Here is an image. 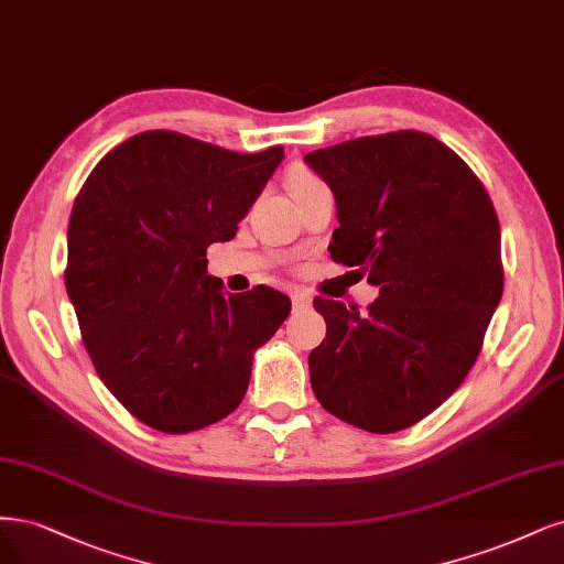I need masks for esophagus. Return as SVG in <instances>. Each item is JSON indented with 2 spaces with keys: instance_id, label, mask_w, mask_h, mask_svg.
Listing matches in <instances>:
<instances>
[{
  "instance_id": "34e87169",
  "label": "esophagus",
  "mask_w": 564,
  "mask_h": 564,
  "mask_svg": "<svg viewBox=\"0 0 564 564\" xmlns=\"http://www.w3.org/2000/svg\"><path fill=\"white\" fill-rule=\"evenodd\" d=\"M310 303H313V299L303 294V291H294V294H291V305H294V310H305L310 307Z\"/></svg>"
}]
</instances>
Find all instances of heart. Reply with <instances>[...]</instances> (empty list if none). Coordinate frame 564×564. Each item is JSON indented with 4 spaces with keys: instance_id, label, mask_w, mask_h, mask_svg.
<instances>
[{
    "instance_id": "1",
    "label": "heart",
    "mask_w": 564,
    "mask_h": 564,
    "mask_svg": "<svg viewBox=\"0 0 564 564\" xmlns=\"http://www.w3.org/2000/svg\"><path fill=\"white\" fill-rule=\"evenodd\" d=\"M317 184H322L317 177H313V174H307V172H296V174H291V180H289V186H291V193H299V191H305V188H310V186H317Z\"/></svg>"
}]
</instances>
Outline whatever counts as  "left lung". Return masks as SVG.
I'll list each match as a JSON object with an SVG mask.
<instances>
[{
  "instance_id": "obj_1",
  "label": "left lung",
  "mask_w": 564,
  "mask_h": 564,
  "mask_svg": "<svg viewBox=\"0 0 564 564\" xmlns=\"http://www.w3.org/2000/svg\"><path fill=\"white\" fill-rule=\"evenodd\" d=\"M334 191L332 259L380 296L315 299L326 338L307 357L328 413L373 434L405 430L448 399L474 366L503 291L488 191L432 134L401 130L307 153Z\"/></svg>"
}]
</instances>
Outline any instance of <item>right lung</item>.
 I'll return each mask as SVG.
<instances>
[{
	"label": "right lung",
	"instance_id": "obj_1",
	"mask_svg": "<svg viewBox=\"0 0 564 564\" xmlns=\"http://www.w3.org/2000/svg\"><path fill=\"white\" fill-rule=\"evenodd\" d=\"M284 159L236 153L170 130L109 151L74 200L65 286L107 390L140 422L186 434L240 405L257 349L291 301L270 286L228 294L205 251L238 221Z\"/></svg>",
	"mask_w": 564,
	"mask_h": 564
}]
</instances>
